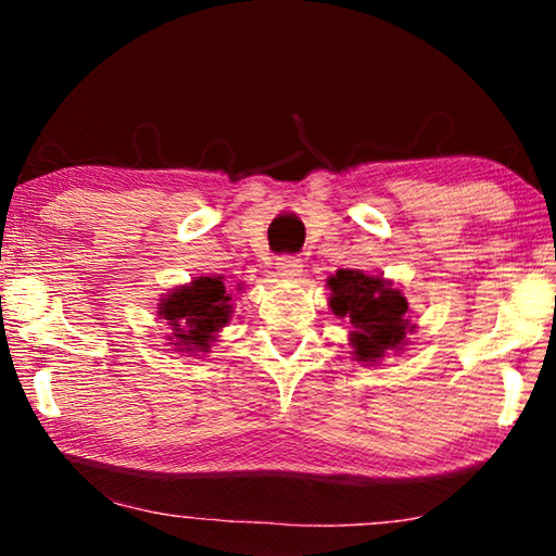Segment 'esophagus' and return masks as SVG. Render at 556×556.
Returning <instances> with one entry per match:
<instances>
[{
    "label": "esophagus",
    "instance_id": "1",
    "mask_svg": "<svg viewBox=\"0 0 556 556\" xmlns=\"http://www.w3.org/2000/svg\"><path fill=\"white\" fill-rule=\"evenodd\" d=\"M304 271V260L296 255H281L277 260V275L285 279H296Z\"/></svg>",
    "mask_w": 556,
    "mask_h": 556
}]
</instances>
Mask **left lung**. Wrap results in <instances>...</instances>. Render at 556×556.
<instances>
[{"instance_id":"obj_1","label":"left lung","mask_w":556,"mask_h":556,"mask_svg":"<svg viewBox=\"0 0 556 556\" xmlns=\"http://www.w3.org/2000/svg\"><path fill=\"white\" fill-rule=\"evenodd\" d=\"M331 308L351 321L355 361H375L388 351H400L407 331V299L382 277L363 275L361 269H338L328 279Z\"/></svg>"}]
</instances>
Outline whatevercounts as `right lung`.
<instances>
[{
	"instance_id": "add662e5",
	"label": "right lung",
	"mask_w": 556,
	"mask_h": 556,
	"mask_svg": "<svg viewBox=\"0 0 556 556\" xmlns=\"http://www.w3.org/2000/svg\"><path fill=\"white\" fill-rule=\"evenodd\" d=\"M228 301L230 296L225 294L220 277H199L188 287L174 289L159 306V316H164L176 331L178 343L174 345H178V351H208L215 333L230 321L232 308Z\"/></svg>"
}]
</instances>
